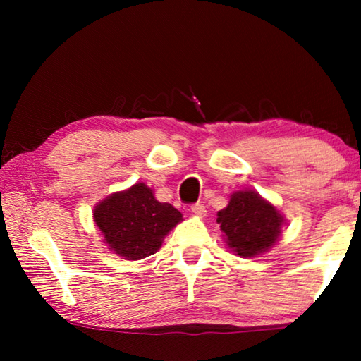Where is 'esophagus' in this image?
<instances>
[{"label": "esophagus", "instance_id": "obj_1", "mask_svg": "<svg viewBox=\"0 0 361 361\" xmlns=\"http://www.w3.org/2000/svg\"><path fill=\"white\" fill-rule=\"evenodd\" d=\"M191 212L194 213L195 216H205V213H207L205 207H204L202 204H194V205L191 207Z\"/></svg>", "mask_w": 361, "mask_h": 361}]
</instances>
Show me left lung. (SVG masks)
<instances>
[{
  "mask_svg": "<svg viewBox=\"0 0 361 361\" xmlns=\"http://www.w3.org/2000/svg\"><path fill=\"white\" fill-rule=\"evenodd\" d=\"M216 216L226 245L240 258L267 253L286 226L282 212L253 189L232 192L228 205Z\"/></svg>",
  "mask_w": 361,
  "mask_h": 361,
  "instance_id": "obj_1",
  "label": "left lung"
}]
</instances>
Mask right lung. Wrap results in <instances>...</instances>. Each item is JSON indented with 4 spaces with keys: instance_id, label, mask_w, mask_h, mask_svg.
<instances>
[{
    "instance_id": "add662e5",
    "label": "right lung",
    "mask_w": 361,
    "mask_h": 361,
    "mask_svg": "<svg viewBox=\"0 0 361 361\" xmlns=\"http://www.w3.org/2000/svg\"><path fill=\"white\" fill-rule=\"evenodd\" d=\"M92 213L109 252L129 261L154 255L169 232L183 221L181 212L167 202H159L145 183L109 194Z\"/></svg>"
}]
</instances>
